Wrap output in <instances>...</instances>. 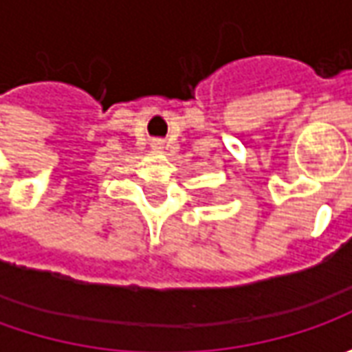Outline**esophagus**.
I'll return each mask as SVG.
<instances>
[{
  "label": "esophagus",
  "mask_w": 352,
  "mask_h": 352,
  "mask_svg": "<svg viewBox=\"0 0 352 352\" xmlns=\"http://www.w3.org/2000/svg\"><path fill=\"white\" fill-rule=\"evenodd\" d=\"M151 146H153L155 151H162V148H164V141H160V139H155V141L151 142Z\"/></svg>",
  "instance_id": "34e87169"
}]
</instances>
